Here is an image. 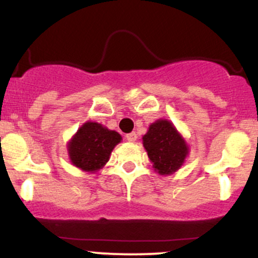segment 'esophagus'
<instances>
[{"instance_id": "1", "label": "esophagus", "mask_w": 258, "mask_h": 258, "mask_svg": "<svg viewBox=\"0 0 258 258\" xmlns=\"http://www.w3.org/2000/svg\"><path fill=\"white\" fill-rule=\"evenodd\" d=\"M137 139H138V135H137V133H129V134H126V140L129 141V143H135V141H137Z\"/></svg>"}]
</instances>
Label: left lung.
<instances>
[{
    "label": "left lung",
    "instance_id": "1",
    "mask_svg": "<svg viewBox=\"0 0 258 258\" xmlns=\"http://www.w3.org/2000/svg\"><path fill=\"white\" fill-rule=\"evenodd\" d=\"M143 145L155 172L161 176L178 171L189 154L184 138L168 119H157L150 124L143 137Z\"/></svg>",
    "mask_w": 258,
    "mask_h": 258
}]
</instances>
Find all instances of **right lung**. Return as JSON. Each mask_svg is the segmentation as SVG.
Returning a JSON list of instances; mask_svg holds the SVG:
<instances>
[{"label":"right lung","mask_w":258,"mask_h":258,"mask_svg":"<svg viewBox=\"0 0 258 258\" xmlns=\"http://www.w3.org/2000/svg\"><path fill=\"white\" fill-rule=\"evenodd\" d=\"M121 135L97 121H86L68 143L69 159L84 172L96 173L109 161Z\"/></svg>","instance_id":"right-lung-1"}]
</instances>
